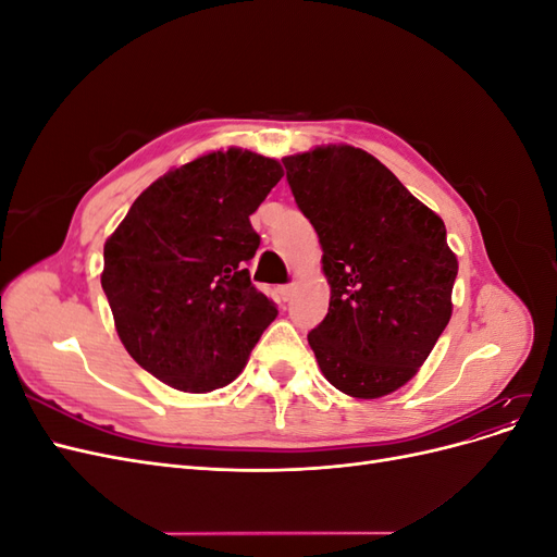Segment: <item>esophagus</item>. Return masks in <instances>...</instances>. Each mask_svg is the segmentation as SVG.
Wrapping results in <instances>:
<instances>
[{"label": "esophagus", "instance_id": "obj_1", "mask_svg": "<svg viewBox=\"0 0 557 557\" xmlns=\"http://www.w3.org/2000/svg\"><path fill=\"white\" fill-rule=\"evenodd\" d=\"M295 288H297V285H295V283H288V285H281V288H278V295H281V299H283V301H288V299L293 297Z\"/></svg>", "mask_w": 557, "mask_h": 557}]
</instances>
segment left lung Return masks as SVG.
I'll use <instances>...</instances> for the list:
<instances>
[{
  "instance_id": "8db88e82",
  "label": "left lung",
  "mask_w": 557,
  "mask_h": 557,
  "mask_svg": "<svg viewBox=\"0 0 557 557\" xmlns=\"http://www.w3.org/2000/svg\"><path fill=\"white\" fill-rule=\"evenodd\" d=\"M283 164L323 248L330 309L309 332L320 372L350 397L391 395L453 313L458 258L446 225L362 148L315 146Z\"/></svg>"
}]
</instances>
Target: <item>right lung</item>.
Here are the masks:
<instances>
[{"instance_id":"obj_1","label":"right lung","mask_w":557,"mask_h":557,"mask_svg":"<svg viewBox=\"0 0 557 557\" xmlns=\"http://www.w3.org/2000/svg\"><path fill=\"white\" fill-rule=\"evenodd\" d=\"M281 176L274 158L211 150L150 183L104 244L115 332L174 391L232 383L278 313L246 262L260 246L250 215Z\"/></svg>"}]
</instances>
